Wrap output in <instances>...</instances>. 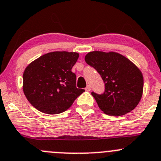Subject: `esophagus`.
I'll return each instance as SVG.
<instances>
[{
	"label": "esophagus",
	"instance_id": "esophagus-1",
	"mask_svg": "<svg viewBox=\"0 0 161 161\" xmlns=\"http://www.w3.org/2000/svg\"><path fill=\"white\" fill-rule=\"evenodd\" d=\"M90 90H91V87L90 86H87L86 87V91H90Z\"/></svg>",
	"mask_w": 161,
	"mask_h": 161
}]
</instances>
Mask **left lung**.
Here are the masks:
<instances>
[{
	"label": "left lung",
	"instance_id": "1",
	"mask_svg": "<svg viewBox=\"0 0 161 161\" xmlns=\"http://www.w3.org/2000/svg\"><path fill=\"white\" fill-rule=\"evenodd\" d=\"M85 61L101 75L105 83L103 94L92 92L99 108L106 114L121 116L135 109L143 91V76L129 59L116 52L92 51Z\"/></svg>",
	"mask_w": 161,
	"mask_h": 161
}]
</instances>
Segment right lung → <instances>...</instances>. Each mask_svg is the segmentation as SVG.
I'll use <instances>...</instances> for the list:
<instances>
[{"label": "right lung", "mask_w": 161, "mask_h": 161, "mask_svg": "<svg viewBox=\"0 0 161 161\" xmlns=\"http://www.w3.org/2000/svg\"><path fill=\"white\" fill-rule=\"evenodd\" d=\"M79 56L76 52H50L25 68L22 88L36 109L48 114L62 113L85 91L76 87V75L71 71Z\"/></svg>", "instance_id": "right-lung-1"}]
</instances>
